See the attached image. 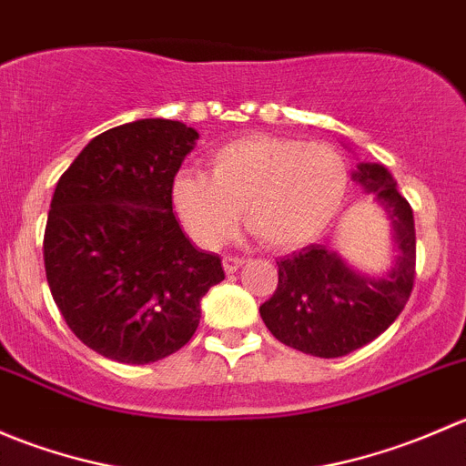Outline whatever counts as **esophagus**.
<instances>
[{"instance_id":"1","label":"esophagus","mask_w":466,"mask_h":466,"mask_svg":"<svg viewBox=\"0 0 466 466\" xmlns=\"http://www.w3.org/2000/svg\"><path fill=\"white\" fill-rule=\"evenodd\" d=\"M243 263H246V259H243V257H225L223 259V268H225V272H237L238 268L243 266Z\"/></svg>"}]
</instances>
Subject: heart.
I'll return each mask as SVG.
<instances>
[{
    "mask_svg": "<svg viewBox=\"0 0 466 466\" xmlns=\"http://www.w3.org/2000/svg\"><path fill=\"white\" fill-rule=\"evenodd\" d=\"M209 176L173 177L177 218L198 246L218 248L243 211L248 229L275 250L316 241L340 214L350 185L345 157L324 142L250 135L209 155Z\"/></svg>",
    "mask_w": 466,
    "mask_h": 466,
    "instance_id": "1",
    "label": "heart"
}]
</instances>
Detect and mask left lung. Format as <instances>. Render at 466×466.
Wrapping results in <instances>:
<instances>
[{"label": "left lung", "instance_id": "left-lung-1", "mask_svg": "<svg viewBox=\"0 0 466 466\" xmlns=\"http://www.w3.org/2000/svg\"><path fill=\"white\" fill-rule=\"evenodd\" d=\"M354 180L388 211L397 261L388 275L365 277L324 246L302 248L277 261V289L259 307L268 331L284 345L338 359L380 336L399 318L415 286L412 207L380 164H360Z\"/></svg>", "mask_w": 466, "mask_h": 466}]
</instances>
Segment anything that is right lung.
I'll list each match as a JSON object with an SVG mask.
<instances>
[{
  "label": "right lung",
  "mask_w": 466,
  "mask_h": 466,
  "mask_svg": "<svg viewBox=\"0 0 466 466\" xmlns=\"http://www.w3.org/2000/svg\"><path fill=\"white\" fill-rule=\"evenodd\" d=\"M198 133L139 119L96 135L60 176L45 229V270L74 336L116 363L176 354L200 299L225 279L173 214L171 185Z\"/></svg>",
  "instance_id": "add662e5"
}]
</instances>
